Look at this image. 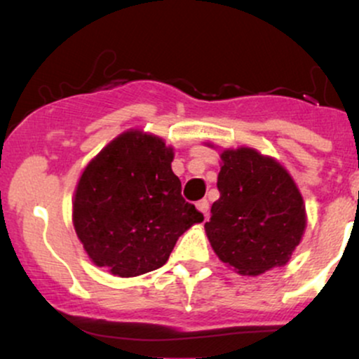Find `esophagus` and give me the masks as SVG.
Instances as JSON below:
<instances>
[{"label": "esophagus", "instance_id": "1", "mask_svg": "<svg viewBox=\"0 0 359 359\" xmlns=\"http://www.w3.org/2000/svg\"><path fill=\"white\" fill-rule=\"evenodd\" d=\"M196 205H197V209H199V211L204 214L205 219H208V217H209V203H208V201H205V199L199 201V203H197Z\"/></svg>", "mask_w": 359, "mask_h": 359}]
</instances>
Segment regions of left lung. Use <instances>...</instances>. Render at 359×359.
Wrapping results in <instances>:
<instances>
[{
    "instance_id": "left-lung-1",
    "label": "left lung",
    "mask_w": 359,
    "mask_h": 359,
    "mask_svg": "<svg viewBox=\"0 0 359 359\" xmlns=\"http://www.w3.org/2000/svg\"><path fill=\"white\" fill-rule=\"evenodd\" d=\"M217 189L204 228L221 262L241 275L285 265L306 229V205L285 168L253 148L224 150Z\"/></svg>"
}]
</instances>
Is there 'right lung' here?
<instances>
[{"label":"right lung","instance_id":"obj_1","mask_svg":"<svg viewBox=\"0 0 359 359\" xmlns=\"http://www.w3.org/2000/svg\"><path fill=\"white\" fill-rule=\"evenodd\" d=\"M162 138L126 131L82 172L72 203L77 236L94 265L137 277L167 263L180 234L204 216L185 203Z\"/></svg>","mask_w":359,"mask_h":359}]
</instances>
